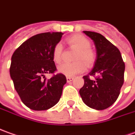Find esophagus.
<instances>
[{"label":"esophagus","mask_w":135,"mask_h":135,"mask_svg":"<svg viewBox=\"0 0 135 135\" xmlns=\"http://www.w3.org/2000/svg\"><path fill=\"white\" fill-rule=\"evenodd\" d=\"M73 80H74V78H72V77H67V78H66V80H67L68 83L71 82Z\"/></svg>","instance_id":"obj_1"}]
</instances>
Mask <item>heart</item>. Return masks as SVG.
I'll use <instances>...</instances> for the list:
<instances>
[{
    "instance_id": "obj_1",
    "label": "heart",
    "mask_w": 135,
    "mask_h": 135,
    "mask_svg": "<svg viewBox=\"0 0 135 135\" xmlns=\"http://www.w3.org/2000/svg\"><path fill=\"white\" fill-rule=\"evenodd\" d=\"M67 43L72 48L78 49L75 55L76 61L73 63H65L59 66L58 71L66 76H74L86 70V65L91 66L95 60V53L90 48V41L82 35H74L68 37ZM63 58V46L57 44L53 48L52 60L55 64H60ZM85 62H84V61Z\"/></svg>"
}]
</instances>
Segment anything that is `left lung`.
Listing matches in <instances>:
<instances>
[{"label":"left lung","mask_w":135,"mask_h":135,"mask_svg":"<svg viewBox=\"0 0 135 135\" xmlns=\"http://www.w3.org/2000/svg\"><path fill=\"white\" fill-rule=\"evenodd\" d=\"M94 41L96 60L91 71L83 76L79 93L83 103L91 109H106L118 99L124 82L125 64L120 52L100 33L83 31ZM89 76L95 77L91 80Z\"/></svg>","instance_id":"obj_1"}]
</instances>
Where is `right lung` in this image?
<instances>
[{"mask_svg": "<svg viewBox=\"0 0 135 135\" xmlns=\"http://www.w3.org/2000/svg\"><path fill=\"white\" fill-rule=\"evenodd\" d=\"M63 35L37 34L23 42L12 56L10 77L22 102L31 109L47 110L60 100L66 76L60 73L47 80L45 75L57 70L52 51Z\"/></svg>", "mask_w": 135, "mask_h": 135, "instance_id": "right-lung-1", "label": "right lung"}]
</instances>
